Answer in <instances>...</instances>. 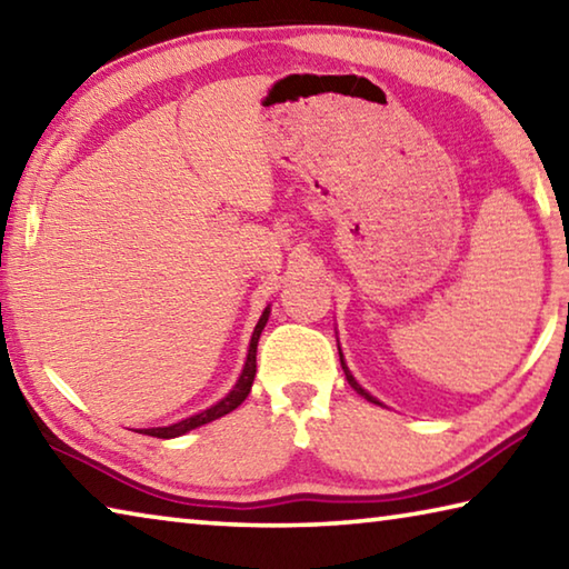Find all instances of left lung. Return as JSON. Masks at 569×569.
<instances>
[{
    "label": "left lung",
    "mask_w": 569,
    "mask_h": 569,
    "mask_svg": "<svg viewBox=\"0 0 569 569\" xmlns=\"http://www.w3.org/2000/svg\"><path fill=\"white\" fill-rule=\"evenodd\" d=\"M339 356H341V369H343V373H346V379H349V383H351V387H353V391L356 393H361V397L366 399V401H371V403H379V407H383V403L377 399V397H371V393L369 391H366L363 387H361V383L359 381H356L353 379V373L349 371V366H346V361H343V353H341V346H339Z\"/></svg>",
    "instance_id": "left-lung-1"
}]
</instances>
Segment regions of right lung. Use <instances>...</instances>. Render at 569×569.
Listing matches in <instances>:
<instances>
[{
	"label": "right lung",
	"instance_id": "obj_1",
	"mask_svg": "<svg viewBox=\"0 0 569 569\" xmlns=\"http://www.w3.org/2000/svg\"><path fill=\"white\" fill-rule=\"evenodd\" d=\"M268 316H271V306H266V311L261 313V319H258L253 336H250V346H248V356H246V363H243V371H240V377L236 381V387L230 389L223 399L216 401L213 407L203 409L200 413H192V417L182 419L178 423H168V427H152V429H140V435H148V437H158V439H176L188 435V431L203 427L208 421H216L220 417H226L233 409H238L240 403L246 401V397L250 393V387H253V379H256V349H258V339H261V331L266 329L268 323Z\"/></svg>",
	"mask_w": 569,
	"mask_h": 569
}]
</instances>
